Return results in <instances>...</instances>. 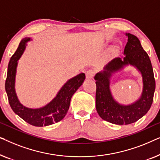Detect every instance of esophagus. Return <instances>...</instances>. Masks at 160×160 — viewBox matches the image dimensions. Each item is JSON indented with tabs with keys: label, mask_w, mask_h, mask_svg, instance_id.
<instances>
[{
	"label": "esophagus",
	"mask_w": 160,
	"mask_h": 160,
	"mask_svg": "<svg viewBox=\"0 0 160 160\" xmlns=\"http://www.w3.org/2000/svg\"><path fill=\"white\" fill-rule=\"evenodd\" d=\"M95 75V71L94 70H89L86 72V78L87 79H91L94 77Z\"/></svg>",
	"instance_id": "esophagus-1"
}]
</instances>
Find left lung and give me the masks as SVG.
<instances>
[{
  "instance_id": "left-lung-1",
  "label": "left lung",
  "mask_w": 160,
  "mask_h": 160,
  "mask_svg": "<svg viewBox=\"0 0 160 160\" xmlns=\"http://www.w3.org/2000/svg\"><path fill=\"white\" fill-rule=\"evenodd\" d=\"M125 35L128 39L124 49V58L113 59L95 76L98 113L103 120L118 125L132 124L143 117L152 106L155 91L154 71L149 57L136 36L127 32ZM129 65L135 67L141 73L143 87L138 99L124 105L113 98L110 87V79L113 74Z\"/></svg>"
}]
</instances>
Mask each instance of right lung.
<instances>
[{
  "instance_id": "1",
  "label": "right lung",
  "mask_w": 160,
  "mask_h": 160,
  "mask_svg": "<svg viewBox=\"0 0 160 160\" xmlns=\"http://www.w3.org/2000/svg\"><path fill=\"white\" fill-rule=\"evenodd\" d=\"M30 41L32 38L28 37L23 38L17 51L11 58L8 65L5 89L11 108L16 114L31 125L49 126L61 121L65 117L68 111L72 96L82 86L86 76L84 73H82L70 78L63 84L55 97L41 108H31L23 106L15 90V79L18 61L25 52L27 43Z\"/></svg>"
}]
</instances>
